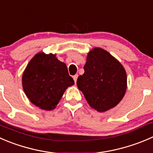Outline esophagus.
Wrapping results in <instances>:
<instances>
[{
    "label": "esophagus",
    "mask_w": 153,
    "mask_h": 153,
    "mask_svg": "<svg viewBox=\"0 0 153 153\" xmlns=\"http://www.w3.org/2000/svg\"><path fill=\"white\" fill-rule=\"evenodd\" d=\"M78 75H74V76H73V79H74V81H75V83H76L77 78H78Z\"/></svg>",
    "instance_id": "obj_1"
}]
</instances>
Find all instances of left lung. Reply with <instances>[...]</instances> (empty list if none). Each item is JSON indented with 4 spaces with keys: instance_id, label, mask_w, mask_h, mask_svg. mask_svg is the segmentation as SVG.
Wrapping results in <instances>:
<instances>
[{
    "instance_id": "left-lung-1",
    "label": "left lung",
    "mask_w": 153,
    "mask_h": 153,
    "mask_svg": "<svg viewBox=\"0 0 153 153\" xmlns=\"http://www.w3.org/2000/svg\"><path fill=\"white\" fill-rule=\"evenodd\" d=\"M84 73L77 86L92 108L105 112L118 105L127 89L126 72L120 62L103 48L88 52Z\"/></svg>"
}]
</instances>
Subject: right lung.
I'll return each instance as SVG.
<instances>
[{
	"label": "right lung",
	"mask_w": 153,
	"mask_h": 153,
	"mask_svg": "<svg viewBox=\"0 0 153 153\" xmlns=\"http://www.w3.org/2000/svg\"><path fill=\"white\" fill-rule=\"evenodd\" d=\"M74 84L66 65L51 53L35 54L22 75V87L27 97L45 111L54 110L66 89Z\"/></svg>",
	"instance_id": "right-lung-1"
}]
</instances>
